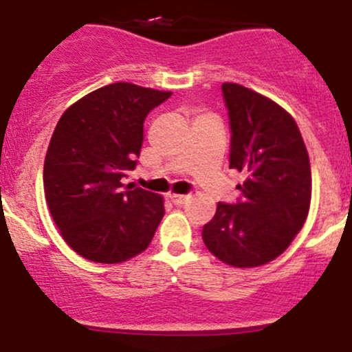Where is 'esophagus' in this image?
Masks as SVG:
<instances>
[{"mask_svg": "<svg viewBox=\"0 0 352 352\" xmlns=\"http://www.w3.org/2000/svg\"><path fill=\"white\" fill-rule=\"evenodd\" d=\"M170 199L173 201V205L182 206V205H186L187 199H189V195H170Z\"/></svg>", "mask_w": 352, "mask_h": 352, "instance_id": "esophagus-1", "label": "esophagus"}]
</instances>
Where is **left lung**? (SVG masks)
Returning a JSON list of instances; mask_svg holds the SVG:
<instances>
[{"instance_id":"left-lung-1","label":"left lung","mask_w":352,"mask_h":352,"mask_svg":"<svg viewBox=\"0 0 352 352\" xmlns=\"http://www.w3.org/2000/svg\"><path fill=\"white\" fill-rule=\"evenodd\" d=\"M229 116V168L245 172L238 201L219 203L203 226L206 248L234 267H257L283 254L311 203V165L294 118L236 83L222 85Z\"/></svg>"}]
</instances>
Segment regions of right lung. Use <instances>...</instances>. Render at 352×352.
<instances>
[{
	"mask_svg": "<svg viewBox=\"0 0 352 352\" xmlns=\"http://www.w3.org/2000/svg\"><path fill=\"white\" fill-rule=\"evenodd\" d=\"M170 91L113 83L72 104L55 126L43 186L62 238L81 257L118 264L149 246L163 198L121 179L135 170L147 114Z\"/></svg>",
	"mask_w": 352,
	"mask_h": 352,
	"instance_id": "obj_1",
	"label": "right lung"
}]
</instances>
